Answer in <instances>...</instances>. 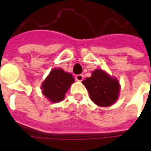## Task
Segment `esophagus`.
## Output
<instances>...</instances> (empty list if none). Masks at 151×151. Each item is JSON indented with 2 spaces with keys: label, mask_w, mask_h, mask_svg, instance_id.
<instances>
[{
  "label": "esophagus",
  "mask_w": 151,
  "mask_h": 151,
  "mask_svg": "<svg viewBox=\"0 0 151 151\" xmlns=\"http://www.w3.org/2000/svg\"><path fill=\"white\" fill-rule=\"evenodd\" d=\"M76 80L78 81H81L83 80V76L82 75H76Z\"/></svg>",
  "instance_id": "esophagus-1"
}]
</instances>
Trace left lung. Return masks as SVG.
<instances>
[{"instance_id":"left-lung-1","label":"left lung","mask_w":151,"mask_h":151,"mask_svg":"<svg viewBox=\"0 0 151 151\" xmlns=\"http://www.w3.org/2000/svg\"><path fill=\"white\" fill-rule=\"evenodd\" d=\"M82 83L89 91L91 100L101 107L111 106L119 98V83L101 70H96Z\"/></svg>"}]
</instances>
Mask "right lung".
I'll use <instances>...</instances> for the list:
<instances>
[{
	"label": "right lung",
	"instance_id": "obj_1",
	"mask_svg": "<svg viewBox=\"0 0 151 151\" xmlns=\"http://www.w3.org/2000/svg\"><path fill=\"white\" fill-rule=\"evenodd\" d=\"M73 82L74 78L70 73L54 69L42 85L43 94L53 102L61 101Z\"/></svg>",
	"mask_w": 151,
	"mask_h": 151
}]
</instances>
